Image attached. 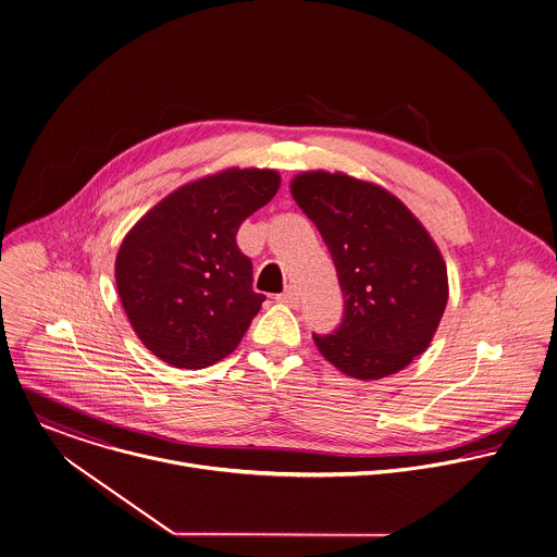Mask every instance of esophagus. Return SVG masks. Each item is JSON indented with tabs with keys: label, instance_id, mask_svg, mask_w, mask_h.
<instances>
[{
	"label": "esophagus",
	"instance_id": "obj_1",
	"mask_svg": "<svg viewBox=\"0 0 557 557\" xmlns=\"http://www.w3.org/2000/svg\"><path fill=\"white\" fill-rule=\"evenodd\" d=\"M276 300H278V302H283V305H289V307H298L300 296H298V292H296L294 287H289V289H285L283 294H278V296H276Z\"/></svg>",
	"mask_w": 557,
	"mask_h": 557
}]
</instances>
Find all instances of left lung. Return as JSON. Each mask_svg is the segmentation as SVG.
<instances>
[{
  "label": "left lung",
  "instance_id": "1",
  "mask_svg": "<svg viewBox=\"0 0 557 557\" xmlns=\"http://www.w3.org/2000/svg\"><path fill=\"white\" fill-rule=\"evenodd\" d=\"M289 187L329 246L346 300L339 329L313 335L318 350L357 380L404 370L428 350L447 305L438 246L384 187L326 171L300 173Z\"/></svg>",
  "mask_w": 557,
  "mask_h": 557
}]
</instances>
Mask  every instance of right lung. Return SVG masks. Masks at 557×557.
<instances>
[{
    "mask_svg": "<svg viewBox=\"0 0 557 557\" xmlns=\"http://www.w3.org/2000/svg\"><path fill=\"white\" fill-rule=\"evenodd\" d=\"M281 186L270 169H226L177 187L125 235L116 289L138 339L164 363L202 370L228 357L259 313L239 224Z\"/></svg>",
    "mask_w": 557,
    "mask_h": 557,
    "instance_id": "obj_1",
    "label": "right lung"
}]
</instances>
